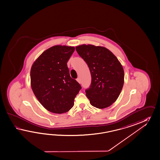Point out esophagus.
<instances>
[{"instance_id":"esophagus-1","label":"esophagus","mask_w":160,"mask_h":160,"mask_svg":"<svg viewBox=\"0 0 160 160\" xmlns=\"http://www.w3.org/2000/svg\"><path fill=\"white\" fill-rule=\"evenodd\" d=\"M77 81H78V83H81V79H80V78H78L77 79Z\"/></svg>"}]
</instances>
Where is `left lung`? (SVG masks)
I'll list each match as a JSON object with an SVG mask.
<instances>
[{
  "instance_id": "obj_1",
  "label": "left lung",
  "mask_w": 160,
  "mask_h": 160,
  "mask_svg": "<svg viewBox=\"0 0 160 160\" xmlns=\"http://www.w3.org/2000/svg\"><path fill=\"white\" fill-rule=\"evenodd\" d=\"M76 50L90 70L92 82L85 92L91 105L100 109L110 106L123 87L124 71L121 64L104 47L82 45L77 46Z\"/></svg>"
}]
</instances>
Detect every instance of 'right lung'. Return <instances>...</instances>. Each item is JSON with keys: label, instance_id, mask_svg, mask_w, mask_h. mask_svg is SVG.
I'll return each instance as SVG.
<instances>
[{"label": "right lung", "instance_id": "right-lung-1", "mask_svg": "<svg viewBox=\"0 0 160 160\" xmlns=\"http://www.w3.org/2000/svg\"><path fill=\"white\" fill-rule=\"evenodd\" d=\"M74 50L72 46H54L43 52L31 67L33 92L50 112L62 114L70 110L82 88L75 79L71 78L67 64Z\"/></svg>", "mask_w": 160, "mask_h": 160}]
</instances>
